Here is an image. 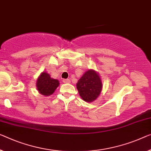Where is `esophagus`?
Listing matches in <instances>:
<instances>
[{"mask_svg":"<svg viewBox=\"0 0 151 151\" xmlns=\"http://www.w3.org/2000/svg\"><path fill=\"white\" fill-rule=\"evenodd\" d=\"M63 82V83H70V80L69 79H64Z\"/></svg>","mask_w":151,"mask_h":151,"instance_id":"esophagus-1","label":"esophagus"}]
</instances>
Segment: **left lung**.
I'll return each mask as SVG.
<instances>
[{
	"mask_svg": "<svg viewBox=\"0 0 151 151\" xmlns=\"http://www.w3.org/2000/svg\"><path fill=\"white\" fill-rule=\"evenodd\" d=\"M76 86L81 98L89 103L98 98L103 88L99 73L93 69L86 71L78 81Z\"/></svg>",
	"mask_w": 151,
	"mask_h": 151,
	"instance_id": "1",
	"label": "left lung"
}]
</instances>
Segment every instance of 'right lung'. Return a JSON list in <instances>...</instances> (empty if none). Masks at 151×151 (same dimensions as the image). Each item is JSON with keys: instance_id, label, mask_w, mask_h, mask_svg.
Wrapping results in <instances>:
<instances>
[{"instance_id": "1", "label": "right lung", "mask_w": 151, "mask_h": 151, "mask_svg": "<svg viewBox=\"0 0 151 151\" xmlns=\"http://www.w3.org/2000/svg\"><path fill=\"white\" fill-rule=\"evenodd\" d=\"M59 85V80L50 78L49 74L46 72L42 73L36 82L37 89L40 94L44 96L52 94Z\"/></svg>"}]
</instances>
